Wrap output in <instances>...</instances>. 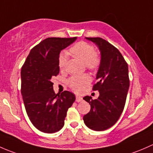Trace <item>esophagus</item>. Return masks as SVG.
<instances>
[{"label": "esophagus", "mask_w": 153, "mask_h": 153, "mask_svg": "<svg viewBox=\"0 0 153 153\" xmlns=\"http://www.w3.org/2000/svg\"><path fill=\"white\" fill-rule=\"evenodd\" d=\"M82 98L81 97H79V96H76V102H82Z\"/></svg>", "instance_id": "esophagus-1"}]
</instances>
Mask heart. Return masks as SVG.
<instances>
[{
    "mask_svg": "<svg viewBox=\"0 0 153 153\" xmlns=\"http://www.w3.org/2000/svg\"><path fill=\"white\" fill-rule=\"evenodd\" d=\"M70 52L74 56L85 62V65L89 69H97L100 64V58L95 53L94 46L86 42H79L70 48ZM67 63V55L62 53L59 55V68L61 70L65 68ZM91 82V77L88 74L75 75L68 80V85L71 89L77 93H80L84 90Z\"/></svg>",
    "mask_w": 153,
    "mask_h": 153,
    "instance_id": "heart-1",
    "label": "heart"
}]
</instances>
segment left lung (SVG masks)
I'll use <instances>...</instances> for the list:
<instances>
[{
	"instance_id": "8db88e82",
	"label": "left lung",
	"mask_w": 153,
	"mask_h": 153,
	"mask_svg": "<svg viewBox=\"0 0 153 153\" xmlns=\"http://www.w3.org/2000/svg\"><path fill=\"white\" fill-rule=\"evenodd\" d=\"M97 45L101 59L93 87L99 91L97 100L86 96L83 100L91 105V111L83 116L88 128L102 131L114 125L123 111L130 87L128 65L119 50L100 37H85Z\"/></svg>"
}]
</instances>
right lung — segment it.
<instances>
[{
	"label": "right lung",
	"instance_id": "obj_1",
	"mask_svg": "<svg viewBox=\"0 0 153 153\" xmlns=\"http://www.w3.org/2000/svg\"><path fill=\"white\" fill-rule=\"evenodd\" d=\"M76 40L45 39L31 50L21 68V94L26 113L33 125L43 133H56L62 128L68 109L76 99L70 91L55 94L51 82L59 72L60 51Z\"/></svg>",
	"mask_w": 153,
	"mask_h": 153
}]
</instances>
